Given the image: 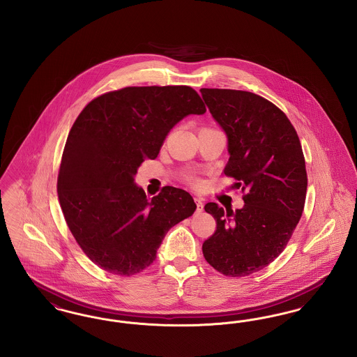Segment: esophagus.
<instances>
[{
  "label": "esophagus",
  "mask_w": 357,
  "mask_h": 357,
  "mask_svg": "<svg viewBox=\"0 0 357 357\" xmlns=\"http://www.w3.org/2000/svg\"><path fill=\"white\" fill-rule=\"evenodd\" d=\"M194 201H195V204H197V211H198V213H202V210H204V202H202V199H201V198H194Z\"/></svg>",
  "instance_id": "1"
}]
</instances>
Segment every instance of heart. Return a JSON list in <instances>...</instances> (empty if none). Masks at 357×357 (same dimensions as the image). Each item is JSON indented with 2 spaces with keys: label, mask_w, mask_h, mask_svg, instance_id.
<instances>
[{
  "label": "heart",
  "mask_w": 357,
  "mask_h": 357,
  "mask_svg": "<svg viewBox=\"0 0 357 357\" xmlns=\"http://www.w3.org/2000/svg\"><path fill=\"white\" fill-rule=\"evenodd\" d=\"M191 183H194V185H198V181H195V179H191Z\"/></svg>",
  "instance_id": "b5f03b06"
}]
</instances>
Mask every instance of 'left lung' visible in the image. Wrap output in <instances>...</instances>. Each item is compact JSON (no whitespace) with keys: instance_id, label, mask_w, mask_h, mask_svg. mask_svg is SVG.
I'll list each match as a JSON object with an SVG mask.
<instances>
[{"instance_id":"left-lung-1","label":"left lung","mask_w":357,"mask_h":357,"mask_svg":"<svg viewBox=\"0 0 357 357\" xmlns=\"http://www.w3.org/2000/svg\"><path fill=\"white\" fill-rule=\"evenodd\" d=\"M213 118L229 140L225 175L234 178L245 206L204 210L217 229L202 245L204 259L223 275L245 277L268 266L288 245L305 204V158L288 116L253 92L202 88Z\"/></svg>"}]
</instances>
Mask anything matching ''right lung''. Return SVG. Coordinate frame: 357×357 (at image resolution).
I'll use <instances>...</instances> for the list:
<instances>
[{
    "mask_svg": "<svg viewBox=\"0 0 357 357\" xmlns=\"http://www.w3.org/2000/svg\"><path fill=\"white\" fill-rule=\"evenodd\" d=\"M204 112L187 85L126 86L95 98L75 120L59 169V202L77 245L102 271L143 272L166 233L195 211L185 190L165 186L149 199L134 176L179 120Z\"/></svg>",
    "mask_w": 357,
    "mask_h": 357,
    "instance_id": "1",
    "label": "right lung"
}]
</instances>
